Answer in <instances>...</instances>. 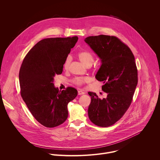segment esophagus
Segmentation results:
<instances>
[{"label": "esophagus", "instance_id": "1", "mask_svg": "<svg viewBox=\"0 0 160 160\" xmlns=\"http://www.w3.org/2000/svg\"><path fill=\"white\" fill-rule=\"evenodd\" d=\"M85 94V92H83V91H82V90H78V94L79 96L83 95V94Z\"/></svg>", "mask_w": 160, "mask_h": 160}]
</instances>
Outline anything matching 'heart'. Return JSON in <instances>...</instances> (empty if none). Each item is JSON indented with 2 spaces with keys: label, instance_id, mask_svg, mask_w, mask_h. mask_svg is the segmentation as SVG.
<instances>
[{
  "label": "heart",
  "instance_id": "heart-1",
  "mask_svg": "<svg viewBox=\"0 0 160 160\" xmlns=\"http://www.w3.org/2000/svg\"><path fill=\"white\" fill-rule=\"evenodd\" d=\"M78 57L80 61L83 63L87 66H90L92 65L94 61V56L90 51H82L78 52ZM71 62L70 56H68L64 62L63 67L65 70L68 69L70 66ZM90 81V78L88 77H77L73 80V83L77 85H82L84 83L88 82Z\"/></svg>",
  "mask_w": 160,
  "mask_h": 160
}]
</instances>
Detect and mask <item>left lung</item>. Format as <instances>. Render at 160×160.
Returning <instances> with one entry per match:
<instances>
[{
  "label": "left lung",
  "mask_w": 160,
  "mask_h": 160,
  "mask_svg": "<svg viewBox=\"0 0 160 160\" xmlns=\"http://www.w3.org/2000/svg\"><path fill=\"white\" fill-rule=\"evenodd\" d=\"M85 42L101 59L96 78L102 82V90L107 93L105 98L100 99L96 93L88 92L91 97L88 115L96 125L108 127L124 115L132 101L138 82L135 58L130 49L115 36H90Z\"/></svg>",
  "instance_id": "1"
}]
</instances>
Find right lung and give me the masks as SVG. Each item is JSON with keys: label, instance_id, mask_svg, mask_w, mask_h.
Returning a JSON list of instances; mask_svg holds the SVG:
<instances>
[{"label": "right lung", "instance_id": "right-lung-1", "mask_svg": "<svg viewBox=\"0 0 160 160\" xmlns=\"http://www.w3.org/2000/svg\"><path fill=\"white\" fill-rule=\"evenodd\" d=\"M77 36L44 38L29 51L21 64V96L33 117L42 125L53 128L67 119V106L77 96L71 87L59 91L54 78L62 72L64 62L77 43Z\"/></svg>", "mask_w": 160, "mask_h": 160}]
</instances>
